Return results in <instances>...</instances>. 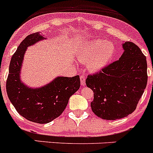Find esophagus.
Segmentation results:
<instances>
[{"mask_svg": "<svg viewBox=\"0 0 153 153\" xmlns=\"http://www.w3.org/2000/svg\"><path fill=\"white\" fill-rule=\"evenodd\" d=\"M79 79H80L81 85H82V86H85V85H86V80H85L84 75L81 74V75L79 76Z\"/></svg>", "mask_w": 153, "mask_h": 153, "instance_id": "1", "label": "esophagus"}]
</instances>
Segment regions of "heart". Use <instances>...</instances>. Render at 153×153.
Returning <instances> with one entry per match:
<instances>
[{
  "mask_svg": "<svg viewBox=\"0 0 153 153\" xmlns=\"http://www.w3.org/2000/svg\"><path fill=\"white\" fill-rule=\"evenodd\" d=\"M115 53V47L112 43L101 39H95L83 43L77 51L78 60L88 63L91 72H99L111 61Z\"/></svg>",
  "mask_w": 153,
  "mask_h": 153,
  "instance_id": "obj_1",
  "label": "heart"
}]
</instances>
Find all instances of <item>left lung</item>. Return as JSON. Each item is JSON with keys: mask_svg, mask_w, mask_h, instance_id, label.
Masks as SVG:
<instances>
[{"mask_svg": "<svg viewBox=\"0 0 153 153\" xmlns=\"http://www.w3.org/2000/svg\"><path fill=\"white\" fill-rule=\"evenodd\" d=\"M122 46L124 51L118 60L86 79L94 95L92 110L103 120H119L134 112L146 87V57L132 42Z\"/></svg>", "mask_w": 153, "mask_h": 153, "instance_id": "left-lung-1", "label": "left lung"}]
</instances>
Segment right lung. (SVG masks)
I'll return each instance as SVG.
<instances>
[{"instance_id":"right-lung-1","label":"right lung","mask_w":153,"mask_h":153,"mask_svg":"<svg viewBox=\"0 0 153 153\" xmlns=\"http://www.w3.org/2000/svg\"><path fill=\"white\" fill-rule=\"evenodd\" d=\"M39 32L27 36L12 56L6 83L8 98L17 113L36 123H47L57 118L67 106L69 99L79 90V76H56L40 87H29L21 78L24 54L27 47L45 40Z\"/></svg>"}]
</instances>
